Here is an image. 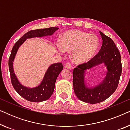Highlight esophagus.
Listing matches in <instances>:
<instances>
[{
  "label": "esophagus",
  "instance_id": "1",
  "mask_svg": "<svg viewBox=\"0 0 130 130\" xmlns=\"http://www.w3.org/2000/svg\"><path fill=\"white\" fill-rule=\"evenodd\" d=\"M65 67L67 69H70L72 68V66H71V64L69 63H66L65 64Z\"/></svg>",
  "mask_w": 130,
  "mask_h": 130
}]
</instances>
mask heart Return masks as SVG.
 <instances>
[{"label":"heart","instance_id":"1","mask_svg":"<svg viewBox=\"0 0 130 130\" xmlns=\"http://www.w3.org/2000/svg\"><path fill=\"white\" fill-rule=\"evenodd\" d=\"M99 47L96 35L74 30L66 32L62 37L61 45H58L60 53L71 51V57L74 62L83 63L94 56Z\"/></svg>","mask_w":130,"mask_h":130}]
</instances>
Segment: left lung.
Returning <instances> with one entry per match:
<instances>
[{
    "instance_id": "obj_1",
    "label": "left lung",
    "mask_w": 130,
    "mask_h": 130,
    "mask_svg": "<svg viewBox=\"0 0 130 130\" xmlns=\"http://www.w3.org/2000/svg\"><path fill=\"white\" fill-rule=\"evenodd\" d=\"M102 45L99 53L87 63L78 65L73 72L74 93L78 99L91 104H98L108 99L117 89L122 72L121 54L109 37L99 31ZM104 63L107 72L101 83L93 88H89L84 81L86 70Z\"/></svg>"
}]
</instances>
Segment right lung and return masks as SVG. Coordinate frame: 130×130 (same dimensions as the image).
<instances>
[{"instance_id":"obj_1","label":"right lung","mask_w":130,"mask_h":130,"mask_svg":"<svg viewBox=\"0 0 130 130\" xmlns=\"http://www.w3.org/2000/svg\"><path fill=\"white\" fill-rule=\"evenodd\" d=\"M58 29V28L57 27H51L44 29L31 30L26 32L19 40H18L12 48L9 58V69L12 86L19 95L30 102H42L47 100L51 97L54 92L56 79L58 74L63 70V66L61 63H57L51 64L45 72L41 83L38 86L30 88L21 85L16 76L13 67L14 58L18 50L25 41L26 39L51 35Z\"/></svg>"}]
</instances>
